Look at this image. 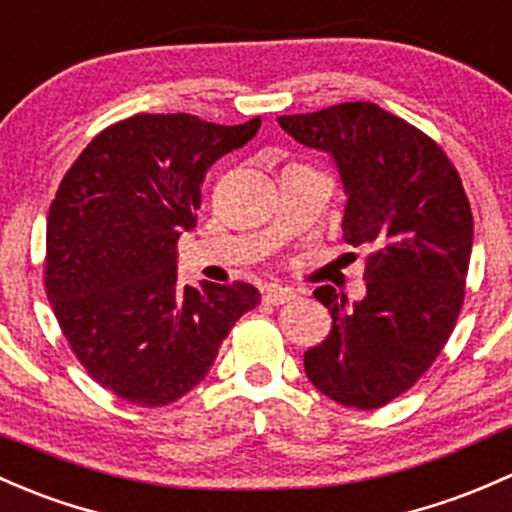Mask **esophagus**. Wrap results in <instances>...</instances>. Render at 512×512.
<instances>
[{"label": "esophagus", "instance_id": "1", "mask_svg": "<svg viewBox=\"0 0 512 512\" xmlns=\"http://www.w3.org/2000/svg\"><path fill=\"white\" fill-rule=\"evenodd\" d=\"M262 299L267 301V304H287V301L294 299V292L292 289H284V287H277V284H270V287L262 289Z\"/></svg>", "mask_w": 512, "mask_h": 512}]
</instances>
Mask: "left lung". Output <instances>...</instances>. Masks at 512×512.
Instances as JSON below:
<instances>
[{
	"mask_svg": "<svg viewBox=\"0 0 512 512\" xmlns=\"http://www.w3.org/2000/svg\"><path fill=\"white\" fill-rule=\"evenodd\" d=\"M279 127L328 152L346 188L343 240L370 247L365 297H314L331 333L304 353L306 378L333 402L378 410L432 368L466 294L473 215L444 149L375 102H341L279 117Z\"/></svg>",
	"mask_w": 512,
	"mask_h": 512,
	"instance_id": "8db88e82",
	"label": "left lung"
}]
</instances>
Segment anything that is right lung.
I'll list each match as a JSON object with an SVG mask.
<instances>
[{
  "label": "right lung",
  "mask_w": 512,
  "mask_h": 512,
  "mask_svg": "<svg viewBox=\"0 0 512 512\" xmlns=\"http://www.w3.org/2000/svg\"><path fill=\"white\" fill-rule=\"evenodd\" d=\"M260 125L144 112L102 129L63 176L46 223V297L80 365L120 400L184 397L260 304L252 284L176 279V242L196 225L208 166Z\"/></svg>",
  "instance_id": "right-lung-1"
}]
</instances>
